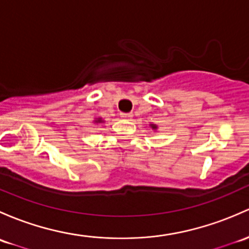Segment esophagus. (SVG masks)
Here are the masks:
<instances>
[{
  "label": "esophagus",
  "mask_w": 249,
  "mask_h": 249,
  "mask_svg": "<svg viewBox=\"0 0 249 249\" xmlns=\"http://www.w3.org/2000/svg\"><path fill=\"white\" fill-rule=\"evenodd\" d=\"M120 117H122L123 119H131L132 113H120Z\"/></svg>",
  "instance_id": "34e87169"
}]
</instances>
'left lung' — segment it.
I'll list each match as a JSON object with an SVG mask.
<instances>
[{"mask_svg":"<svg viewBox=\"0 0 249 249\" xmlns=\"http://www.w3.org/2000/svg\"><path fill=\"white\" fill-rule=\"evenodd\" d=\"M149 126H150L153 130H158V125H156V124H150Z\"/></svg>","mask_w":249,"mask_h":249,"instance_id":"1","label":"left lung"}]
</instances>
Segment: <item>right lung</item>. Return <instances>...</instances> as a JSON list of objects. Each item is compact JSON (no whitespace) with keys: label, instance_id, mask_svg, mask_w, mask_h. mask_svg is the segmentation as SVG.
<instances>
[{"label":"right lung","instance_id":"obj_1","mask_svg":"<svg viewBox=\"0 0 249 249\" xmlns=\"http://www.w3.org/2000/svg\"><path fill=\"white\" fill-rule=\"evenodd\" d=\"M93 122L95 123V124H100V123H105V120L103 119V118L98 117V118H94V120H93Z\"/></svg>","mask_w":249,"mask_h":249}]
</instances>
